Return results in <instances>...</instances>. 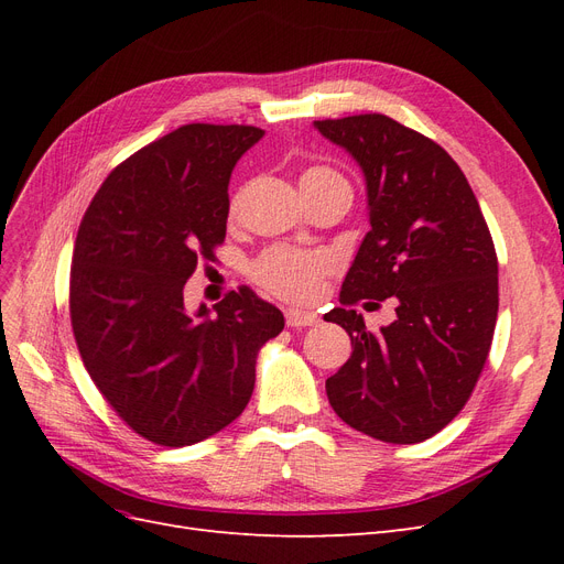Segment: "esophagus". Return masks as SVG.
I'll return each mask as SVG.
<instances>
[{
  "label": "esophagus",
  "instance_id": "esophagus-1",
  "mask_svg": "<svg viewBox=\"0 0 564 564\" xmlns=\"http://www.w3.org/2000/svg\"><path fill=\"white\" fill-rule=\"evenodd\" d=\"M317 322H319L317 313L299 311V308H289L286 311V324H289V327H313V324H317Z\"/></svg>",
  "mask_w": 564,
  "mask_h": 564
}]
</instances>
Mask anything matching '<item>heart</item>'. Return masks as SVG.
<instances>
[{"label": "heart", "instance_id": "1", "mask_svg": "<svg viewBox=\"0 0 564 564\" xmlns=\"http://www.w3.org/2000/svg\"><path fill=\"white\" fill-rule=\"evenodd\" d=\"M308 178H340L329 169H311L301 181ZM329 270L327 253L286 249L278 247L265 251L259 261L253 263V278L268 292L278 294L289 301H308L315 296L319 280Z\"/></svg>", "mask_w": 564, "mask_h": 564}]
</instances>
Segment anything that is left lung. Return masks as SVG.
Masks as SVG:
<instances>
[{"label":"left lung","mask_w":564,"mask_h":564,"mask_svg":"<svg viewBox=\"0 0 564 564\" xmlns=\"http://www.w3.org/2000/svg\"><path fill=\"white\" fill-rule=\"evenodd\" d=\"M315 129L362 169L369 232L324 319L350 336L327 379L334 412L392 445L440 433L464 409L487 362L499 313V263L464 172L431 139L386 115L322 119ZM397 301L381 335L349 308Z\"/></svg>","instance_id":"1"}]
</instances>
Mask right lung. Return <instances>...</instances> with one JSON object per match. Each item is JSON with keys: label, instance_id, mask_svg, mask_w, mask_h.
Listing matches in <instances>:
<instances>
[{"label": "right lung", "instance_id": "add662e5", "mask_svg": "<svg viewBox=\"0 0 564 564\" xmlns=\"http://www.w3.org/2000/svg\"><path fill=\"white\" fill-rule=\"evenodd\" d=\"M263 129L185 124L100 185L73 251L70 319L82 362L145 440L187 447L245 412L259 350L284 315L251 289L185 311L183 286L226 240L228 183Z\"/></svg>", "mask_w": 564, "mask_h": 564}]
</instances>
